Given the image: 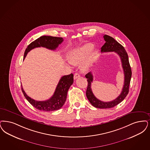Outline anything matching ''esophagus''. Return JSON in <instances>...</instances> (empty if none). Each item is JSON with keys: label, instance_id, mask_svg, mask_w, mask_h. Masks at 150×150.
I'll return each mask as SVG.
<instances>
[{"label": "esophagus", "instance_id": "34e87169", "mask_svg": "<svg viewBox=\"0 0 150 150\" xmlns=\"http://www.w3.org/2000/svg\"><path fill=\"white\" fill-rule=\"evenodd\" d=\"M80 76V75H79V74H78V72H76V73H75V74H74V79L75 80H76V79L79 78Z\"/></svg>", "mask_w": 150, "mask_h": 150}]
</instances>
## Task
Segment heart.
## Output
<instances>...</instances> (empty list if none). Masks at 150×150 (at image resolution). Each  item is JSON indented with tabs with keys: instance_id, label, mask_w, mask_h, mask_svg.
<instances>
[{
	"instance_id": "heart-1",
	"label": "heart",
	"mask_w": 150,
	"mask_h": 150,
	"mask_svg": "<svg viewBox=\"0 0 150 150\" xmlns=\"http://www.w3.org/2000/svg\"><path fill=\"white\" fill-rule=\"evenodd\" d=\"M91 44H86L84 46L71 51L67 56L69 62L74 65L81 63V68L83 70H87L92 66L96 52ZM91 51H90V50Z\"/></svg>"
}]
</instances>
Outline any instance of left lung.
<instances>
[{"label":"left lung","mask_w":150,"mask_h":150,"mask_svg":"<svg viewBox=\"0 0 150 150\" xmlns=\"http://www.w3.org/2000/svg\"><path fill=\"white\" fill-rule=\"evenodd\" d=\"M103 37L105 43L101 48V52H114L118 54L121 60L122 66L125 75L124 85L120 94L113 100L108 102L101 101L97 99L94 95L91 88V83L93 81V76L91 72H89L85 75L86 78L88 79V87L86 91V96L88 99L94 107L106 109L113 108L118 105L120 102H122L127 96L129 92V86L132 76V71L129 62L128 54L123 46L110 36L105 35Z\"/></svg>","instance_id":"8db88e82"}]
</instances>
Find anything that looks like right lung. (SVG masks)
I'll return each mask as SVG.
<instances>
[{"mask_svg": "<svg viewBox=\"0 0 150 150\" xmlns=\"http://www.w3.org/2000/svg\"><path fill=\"white\" fill-rule=\"evenodd\" d=\"M62 37L52 36H43L37 38L33 42L30 43L25 49L24 54V59L27 54L31 50L36 47H43L49 50H54L58 47L59 45L63 42ZM74 83V75H65L60 79L57 84L54 95L49 99L45 101H37L32 99L25 93L22 86V91L27 100L30 102L35 108L45 112H51L60 109L66 102L67 94L69 89Z\"/></svg>", "mask_w": 150, "mask_h": 150, "instance_id": "obj_1", "label": "right lung"}]
</instances>
